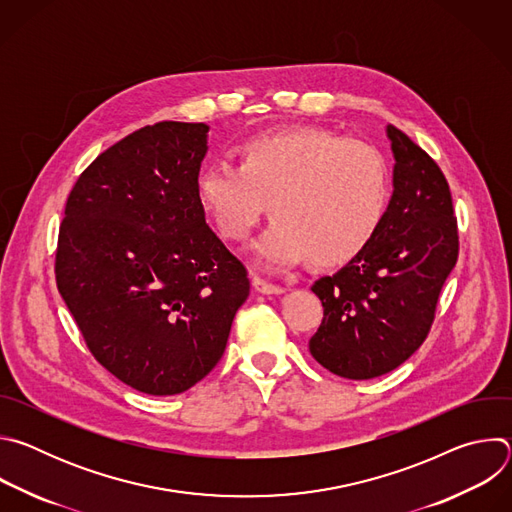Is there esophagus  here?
<instances>
[{"label": "esophagus", "mask_w": 512, "mask_h": 512, "mask_svg": "<svg viewBox=\"0 0 512 512\" xmlns=\"http://www.w3.org/2000/svg\"><path fill=\"white\" fill-rule=\"evenodd\" d=\"M251 283H253V289L257 291V294H263V296H279V294H283V291H285V287L269 283V281H265V279H261L257 275L251 279Z\"/></svg>", "instance_id": "1"}]
</instances>
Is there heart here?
<instances>
[{
	"mask_svg": "<svg viewBox=\"0 0 512 512\" xmlns=\"http://www.w3.org/2000/svg\"><path fill=\"white\" fill-rule=\"evenodd\" d=\"M196 202L225 241H245L269 202L275 221L251 247L257 267L289 269L354 261L377 237L389 206L381 156L326 129L249 135L235 168L210 164L194 182Z\"/></svg>",
	"mask_w": 512,
	"mask_h": 512,
	"instance_id": "obj_1",
	"label": "heart"
}]
</instances>
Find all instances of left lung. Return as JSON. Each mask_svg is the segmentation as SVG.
Returning a JSON list of instances; mask_svg holds the SVG:
<instances>
[{
  "instance_id": "obj_1",
  "label": "left lung",
  "mask_w": 512,
  "mask_h": 512,
  "mask_svg": "<svg viewBox=\"0 0 512 512\" xmlns=\"http://www.w3.org/2000/svg\"><path fill=\"white\" fill-rule=\"evenodd\" d=\"M387 139L393 194L377 237L312 285L324 318L310 352L324 369L352 381L391 373L423 344L458 261V225L442 170L397 127L387 125Z\"/></svg>"
}]
</instances>
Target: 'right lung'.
I'll return each mask as SVG.
<instances>
[{
  "instance_id": "add662e5",
  "label": "right lung",
  "mask_w": 512,
  "mask_h": 512,
  "mask_svg": "<svg viewBox=\"0 0 512 512\" xmlns=\"http://www.w3.org/2000/svg\"><path fill=\"white\" fill-rule=\"evenodd\" d=\"M208 125L162 121L103 152L70 190L56 283L93 356L145 395H178L221 360L249 298L194 182Z\"/></svg>"
}]
</instances>
